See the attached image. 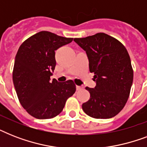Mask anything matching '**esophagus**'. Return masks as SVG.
Listing matches in <instances>:
<instances>
[{"mask_svg": "<svg viewBox=\"0 0 147 147\" xmlns=\"http://www.w3.org/2000/svg\"><path fill=\"white\" fill-rule=\"evenodd\" d=\"M83 88V87L82 86H78V85H76V89L78 90H81V89H82Z\"/></svg>", "mask_w": 147, "mask_h": 147, "instance_id": "esophagus-1", "label": "esophagus"}]
</instances>
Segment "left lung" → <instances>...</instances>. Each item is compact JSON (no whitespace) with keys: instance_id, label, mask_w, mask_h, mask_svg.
Masks as SVG:
<instances>
[{"instance_id":"8db88e82","label":"left lung","mask_w":147,"mask_h":147,"mask_svg":"<svg viewBox=\"0 0 147 147\" xmlns=\"http://www.w3.org/2000/svg\"><path fill=\"white\" fill-rule=\"evenodd\" d=\"M74 41L87 54L89 70L94 74V88H85L90 99L82 105L88 116L111 118L125 106L133 84L134 71L130 55L123 45L104 33Z\"/></svg>"}]
</instances>
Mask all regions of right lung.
Instances as JSON below:
<instances>
[{
    "label": "right lung",
    "mask_w": 147,
    "mask_h": 147,
    "mask_svg": "<svg viewBox=\"0 0 147 147\" xmlns=\"http://www.w3.org/2000/svg\"><path fill=\"white\" fill-rule=\"evenodd\" d=\"M72 40L41 31L25 40L17 51L13 82L21 105L36 118L57 116L76 92L73 81L50 79L56 65L55 51Z\"/></svg>",
    "instance_id": "1"
}]
</instances>
